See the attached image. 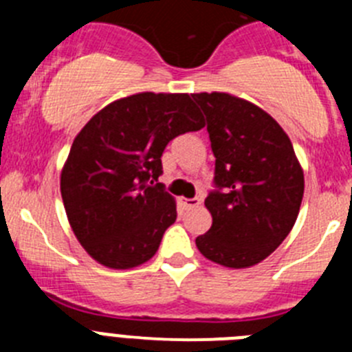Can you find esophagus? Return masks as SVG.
Returning a JSON list of instances; mask_svg holds the SVG:
<instances>
[{
    "instance_id": "1",
    "label": "esophagus",
    "mask_w": 352,
    "mask_h": 352,
    "mask_svg": "<svg viewBox=\"0 0 352 352\" xmlns=\"http://www.w3.org/2000/svg\"><path fill=\"white\" fill-rule=\"evenodd\" d=\"M179 204H182L185 210H190V208H195L201 204V199H186V197H179Z\"/></svg>"
}]
</instances>
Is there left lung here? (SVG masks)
<instances>
[{
    "instance_id": "left-lung-1",
    "label": "left lung",
    "mask_w": 352,
    "mask_h": 352,
    "mask_svg": "<svg viewBox=\"0 0 352 352\" xmlns=\"http://www.w3.org/2000/svg\"><path fill=\"white\" fill-rule=\"evenodd\" d=\"M192 96L206 114L219 188L204 201L213 222L195 245L220 266L250 268L291 232L303 169L284 129L256 104L220 91Z\"/></svg>"
}]
</instances>
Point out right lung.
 <instances>
[{
	"mask_svg": "<svg viewBox=\"0 0 352 352\" xmlns=\"http://www.w3.org/2000/svg\"><path fill=\"white\" fill-rule=\"evenodd\" d=\"M204 126L188 93H135L111 102L82 126L61 169L72 231L98 264L141 266L176 220V201L160 183L169 141Z\"/></svg>",
	"mask_w": 352,
	"mask_h": 352,
	"instance_id": "add662e5",
	"label": "right lung"
}]
</instances>
